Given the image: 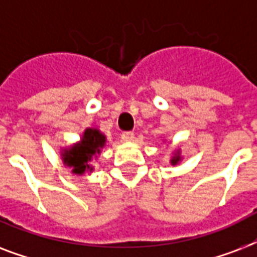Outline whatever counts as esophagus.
Returning a JSON list of instances; mask_svg holds the SVG:
<instances>
[{
  "mask_svg": "<svg viewBox=\"0 0 257 257\" xmlns=\"http://www.w3.org/2000/svg\"><path fill=\"white\" fill-rule=\"evenodd\" d=\"M121 139H122V141H132L135 139V135H133V132H122Z\"/></svg>",
  "mask_w": 257,
  "mask_h": 257,
  "instance_id": "34e87169",
  "label": "esophagus"
}]
</instances>
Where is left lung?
I'll return each instance as SVG.
<instances>
[{"label":"left lung","mask_w":257,"mask_h":257,"mask_svg":"<svg viewBox=\"0 0 257 257\" xmlns=\"http://www.w3.org/2000/svg\"><path fill=\"white\" fill-rule=\"evenodd\" d=\"M180 160H181V156H180V152H179V151H177V152L175 153V156L172 157L171 164L172 165H176V164H177V163H179Z\"/></svg>","instance_id":"left-lung-1"}]
</instances>
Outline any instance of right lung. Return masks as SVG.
I'll return each mask as SVG.
<instances>
[{"instance_id": "right-lung-1", "label": "right lung", "mask_w": 257, "mask_h": 257, "mask_svg": "<svg viewBox=\"0 0 257 257\" xmlns=\"http://www.w3.org/2000/svg\"><path fill=\"white\" fill-rule=\"evenodd\" d=\"M105 136L96 128H86L81 140L70 148L62 149L61 156L64 164L72 168L76 175H84L86 171L92 172L93 167L89 163L93 157L101 152V148L105 145Z\"/></svg>"}]
</instances>
